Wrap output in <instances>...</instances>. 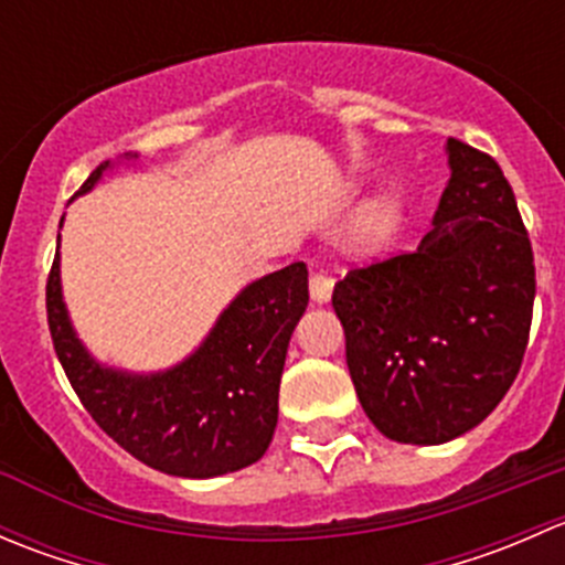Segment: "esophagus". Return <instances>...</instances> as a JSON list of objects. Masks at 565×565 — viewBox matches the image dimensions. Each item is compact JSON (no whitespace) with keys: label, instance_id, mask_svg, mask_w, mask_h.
<instances>
[{"label":"esophagus","instance_id":"34e87169","mask_svg":"<svg viewBox=\"0 0 565 565\" xmlns=\"http://www.w3.org/2000/svg\"><path fill=\"white\" fill-rule=\"evenodd\" d=\"M309 292L315 303H328L330 295H333V278H328L324 273H311Z\"/></svg>","mask_w":565,"mask_h":565}]
</instances>
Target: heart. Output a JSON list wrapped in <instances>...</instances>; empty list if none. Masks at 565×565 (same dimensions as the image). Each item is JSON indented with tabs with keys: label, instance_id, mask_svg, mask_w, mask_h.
Wrapping results in <instances>:
<instances>
[{
	"label": "heart",
	"instance_id": "obj_1",
	"mask_svg": "<svg viewBox=\"0 0 565 565\" xmlns=\"http://www.w3.org/2000/svg\"><path fill=\"white\" fill-rule=\"evenodd\" d=\"M398 230V207L391 199H377L369 207H363V213L358 215L355 230H352V246L363 254H374L383 246H388V241L396 235Z\"/></svg>",
	"mask_w": 565,
	"mask_h": 565
}]
</instances>
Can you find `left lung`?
Segmentation results:
<instances>
[{"mask_svg": "<svg viewBox=\"0 0 565 565\" xmlns=\"http://www.w3.org/2000/svg\"><path fill=\"white\" fill-rule=\"evenodd\" d=\"M446 150L451 180L420 246L333 287L361 407L413 446L454 440L498 407L533 319V248L503 169L459 139Z\"/></svg>", "mask_w": 565, "mask_h": 565, "instance_id": "1", "label": "left lung"}]
</instances>
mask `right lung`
I'll list each match as a JSON object with an SVG mask.
<instances>
[{
  "instance_id": "1",
  "label": "right lung",
  "mask_w": 565,
  "mask_h": 565,
  "mask_svg": "<svg viewBox=\"0 0 565 565\" xmlns=\"http://www.w3.org/2000/svg\"><path fill=\"white\" fill-rule=\"evenodd\" d=\"M306 306L309 270L295 262L248 284L180 366L128 374L100 366L78 341L62 303L60 250L45 284L51 341L84 409L130 457L180 478L224 476L262 459L278 424L284 358Z\"/></svg>"
}]
</instances>
